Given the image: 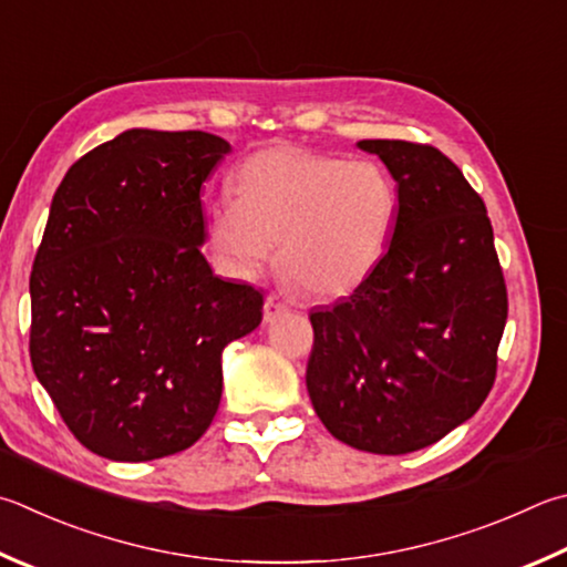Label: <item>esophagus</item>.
Masks as SVG:
<instances>
[{"label": "esophagus", "mask_w": 567, "mask_h": 567, "mask_svg": "<svg viewBox=\"0 0 567 567\" xmlns=\"http://www.w3.org/2000/svg\"><path fill=\"white\" fill-rule=\"evenodd\" d=\"M285 310H287V305L277 295H270L265 300V319H267V322H272V319L280 317Z\"/></svg>", "instance_id": "esophagus-1"}]
</instances>
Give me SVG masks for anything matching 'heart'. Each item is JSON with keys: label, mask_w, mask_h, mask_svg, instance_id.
Segmentation results:
<instances>
[{"label": "heart", "mask_w": 567, "mask_h": 567, "mask_svg": "<svg viewBox=\"0 0 567 567\" xmlns=\"http://www.w3.org/2000/svg\"><path fill=\"white\" fill-rule=\"evenodd\" d=\"M399 193L374 161H344L305 148H265L243 163L238 193L208 205L215 260L248 280L272 257L312 297H339L382 262L394 235Z\"/></svg>", "instance_id": "1"}]
</instances>
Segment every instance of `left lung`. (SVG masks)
<instances>
[{
  "label": "left lung",
  "mask_w": 567,
  "mask_h": 567,
  "mask_svg": "<svg viewBox=\"0 0 567 567\" xmlns=\"http://www.w3.org/2000/svg\"><path fill=\"white\" fill-rule=\"evenodd\" d=\"M396 181L382 262L357 290L312 310L307 391L342 444L401 456L476 414L496 379L506 282L481 195L444 153L359 141Z\"/></svg>",
  "instance_id": "obj_1"
}]
</instances>
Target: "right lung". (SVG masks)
Masks as SVG:
<instances>
[{
  "label": "right lung",
  "instance_id": "right-lung-1",
  "mask_svg": "<svg viewBox=\"0 0 567 567\" xmlns=\"http://www.w3.org/2000/svg\"><path fill=\"white\" fill-rule=\"evenodd\" d=\"M230 143L128 128L66 171L34 257L29 354L81 444L111 461L193 446L218 411L223 349L262 295L200 252V188Z\"/></svg>",
  "mask_w": 567,
  "mask_h": 567
}]
</instances>
